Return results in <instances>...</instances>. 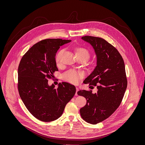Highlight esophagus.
<instances>
[{
	"label": "esophagus",
	"instance_id": "obj_1",
	"mask_svg": "<svg viewBox=\"0 0 145 145\" xmlns=\"http://www.w3.org/2000/svg\"><path fill=\"white\" fill-rule=\"evenodd\" d=\"M78 91H79V88H76V96H78Z\"/></svg>",
	"mask_w": 145,
	"mask_h": 145
}]
</instances>
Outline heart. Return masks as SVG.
Here are the masks:
<instances>
[{
	"mask_svg": "<svg viewBox=\"0 0 145 145\" xmlns=\"http://www.w3.org/2000/svg\"><path fill=\"white\" fill-rule=\"evenodd\" d=\"M64 49H62L60 50L55 55V62L57 65H60L61 63V57ZM76 55L77 57H84L87 60L90 57V52L85 48L84 47H77L76 48ZM84 76V73L75 69H69L66 71L62 74V78L64 80L70 83L76 84L80 82V80Z\"/></svg>",
	"mask_w": 145,
	"mask_h": 145,
	"instance_id": "heart-1",
	"label": "heart"
}]
</instances>
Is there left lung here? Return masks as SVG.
<instances>
[{"instance_id":"8db88e82","label":"left lung","mask_w":145,"mask_h":145,"mask_svg":"<svg viewBox=\"0 0 145 145\" xmlns=\"http://www.w3.org/2000/svg\"><path fill=\"white\" fill-rule=\"evenodd\" d=\"M82 39L90 43L97 55V66L84 81L97 86V92L80 90L78 95L84 97L86 104L80 109L83 120L96 124L110 117L120 106L127 87L124 61L117 49L103 39L85 36Z\"/></svg>"}]
</instances>
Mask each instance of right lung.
I'll return each mask as SVG.
<instances>
[{
    "label": "right lung",
    "instance_id": "add662e5",
    "mask_svg": "<svg viewBox=\"0 0 145 145\" xmlns=\"http://www.w3.org/2000/svg\"><path fill=\"white\" fill-rule=\"evenodd\" d=\"M71 40L48 39L31 47L23 56L18 68V90L29 111L43 122L57 120L62 115L65 106L76 93L75 86L69 83H59L57 89L48 79L58 71L56 53Z\"/></svg>",
    "mask_w": 145,
    "mask_h": 145
}]
</instances>
